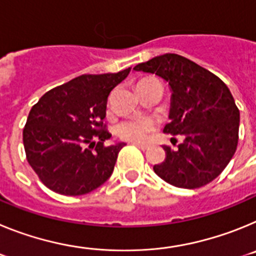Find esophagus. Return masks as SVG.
I'll list each match as a JSON object with an SVG mask.
<instances>
[{
	"mask_svg": "<svg viewBox=\"0 0 256 256\" xmlns=\"http://www.w3.org/2000/svg\"><path fill=\"white\" fill-rule=\"evenodd\" d=\"M134 146H137V148H141L142 151H146V150H148V144H137V142H134Z\"/></svg>",
	"mask_w": 256,
	"mask_h": 256,
	"instance_id": "obj_1",
	"label": "esophagus"
}]
</instances>
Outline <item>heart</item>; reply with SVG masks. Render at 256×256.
I'll use <instances>...</instances> for the list:
<instances>
[{
    "instance_id": "heart-1",
    "label": "heart",
    "mask_w": 256,
    "mask_h": 256,
    "mask_svg": "<svg viewBox=\"0 0 256 256\" xmlns=\"http://www.w3.org/2000/svg\"><path fill=\"white\" fill-rule=\"evenodd\" d=\"M155 130V122L148 116L126 118L115 126L118 137L130 142H146Z\"/></svg>"
}]
</instances>
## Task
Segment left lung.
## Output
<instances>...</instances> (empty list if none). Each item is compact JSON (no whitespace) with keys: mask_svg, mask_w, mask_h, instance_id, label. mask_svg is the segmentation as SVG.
Wrapping results in <instances>:
<instances>
[{"mask_svg":"<svg viewBox=\"0 0 256 256\" xmlns=\"http://www.w3.org/2000/svg\"><path fill=\"white\" fill-rule=\"evenodd\" d=\"M133 69L169 83L170 123L164 133L184 136L177 150L162 146L165 160L154 165V172L180 188H198L216 180L238 142L240 110L224 82L177 54L156 56Z\"/></svg>","mask_w":256,"mask_h":256,"instance_id":"left-lung-1","label":"left lung"}]
</instances>
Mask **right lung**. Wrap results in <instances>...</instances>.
I'll use <instances>...</instances> for the list:
<instances>
[{
  "label": "right lung",
  "instance_id": "1",
  "mask_svg": "<svg viewBox=\"0 0 256 256\" xmlns=\"http://www.w3.org/2000/svg\"><path fill=\"white\" fill-rule=\"evenodd\" d=\"M119 73L83 74L52 88L29 112L22 130L26 160L51 191L79 196L110 178L126 144L105 146L108 97L126 79Z\"/></svg>",
  "mask_w": 256,
  "mask_h": 256
}]
</instances>
